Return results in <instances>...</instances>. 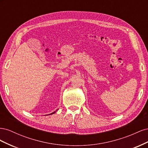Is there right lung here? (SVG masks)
<instances>
[{
    "mask_svg": "<svg viewBox=\"0 0 148 148\" xmlns=\"http://www.w3.org/2000/svg\"><path fill=\"white\" fill-rule=\"evenodd\" d=\"M56 112H53V113H52V114H50L49 115H51V114H54Z\"/></svg>",
    "mask_w": 148,
    "mask_h": 148,
    "instance_id": "obj_1",
    "label": "right lung"
}]
</instances>
